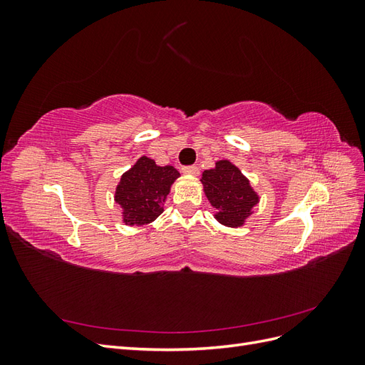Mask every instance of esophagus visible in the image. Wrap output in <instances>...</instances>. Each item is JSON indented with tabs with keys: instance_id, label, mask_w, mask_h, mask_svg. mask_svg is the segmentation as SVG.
I'll use <instances>...</instances> for the list:
<instances>
[{
	"instance_id": "esophagus-1",
	"label": "esophagus",
	"mask_w": 365,
	"mask_h": 365,
	"mask_svg": "<svg viewBox=\"0 0 365 365\" xmlns=\"http://www.w3.org/2000/svg\"><path fill=\"white\" fill-rule=\"evenodd\" d=\"M182 173L190 175V176H197L200 175V169H197L196 165H185V168H182Z\"/></svg>"
}]
</instances>
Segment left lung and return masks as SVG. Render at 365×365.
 Wrapping results in <instances>:
<instances>
[{
	"label": "left lung",
	"mask_w": 365,
	"mask_h": 365,
	"mask_svg": "<svg viewBox=\"0 0 365 365\" xmlns=\"http://www.w3.org/2000/svg\"><path fill=\"white\" fill-rule=\"evenodd\" d=\"M201 182L208 202L217 210L216 220L225 227L245 225L260 200L250 180L230 160H219L213 169L204 170Z\"/></svg>",
	"instance_id": "obj_1"
}]
</instances>
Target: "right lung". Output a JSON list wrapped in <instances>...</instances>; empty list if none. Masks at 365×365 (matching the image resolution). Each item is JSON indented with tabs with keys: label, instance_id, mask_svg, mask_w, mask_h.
I'll list each match as a JSON object with an SVG mask.
<instances>
[{
	"label": "right lung",
	"instance_id": "right-lung-1",
	"mask_svg": "<svg viewBox=\"0 0 365 365\" xmlns=\"http://www.w3.org/2000/svg\"><path fill=\"white\" fill-rule=\"evenodd\" d=\"M178 178L180 172L173 165H158L152 158L140 157L115 187L114 201L121 208L123 224L140 227L153 222L164 212L165 197Z\"/></svg>",
	"mask_w": 365,
	"mask_h": 365
}]
</instances>
